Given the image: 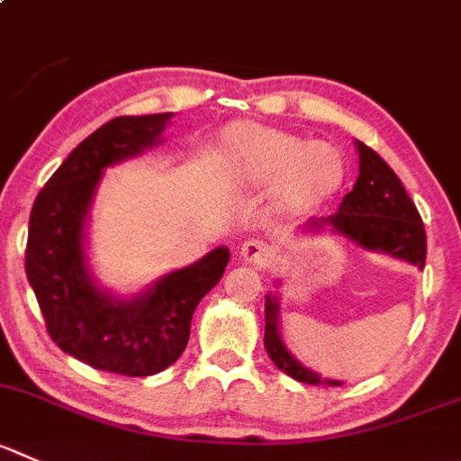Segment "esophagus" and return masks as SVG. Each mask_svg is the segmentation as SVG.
<instances>
[{
	"label": "esophagus",
	"instance_id": "obj_1",
	"mask_svg": "<svg viewBox=\"0 0 461 461\" xmlns=\"http://www.w3.org/2000/svg\"><path fill=\"white\" fill-rule=\"evenodd\" d=\"M240 258H242L247 265L262 269V267H267V262L271 260V251L265 242H260V240H249V242H244L242 247H240Z\"/></svg>",
	"mask_w": 461,
	"mask_h": 461
}]
</instances>
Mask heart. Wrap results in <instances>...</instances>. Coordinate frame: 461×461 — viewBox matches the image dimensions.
<instances>
[{
    "instance_id": "1",
    "label": "heart",
    "mask_w": 461,
    "mask_h": 461,
    "mask_svg": "<svg viewBox=\"0 0 461 461\" xmlns=\"http://www.w3.org/2000/svg\"><path fill=\"white\" fill-rule=\"evenodd\" d=\"M219 158L228 181L247 190L274 187L278 208L294 214L323 208L346 181V162L337 147L249 122L223 131Z\"/></svg>"
}]
</instances>
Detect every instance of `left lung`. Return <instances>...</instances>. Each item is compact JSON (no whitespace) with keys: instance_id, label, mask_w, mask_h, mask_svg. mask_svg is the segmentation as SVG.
Wrapping results in <instances>:
<instances>
[{"instance_id":"8db88e82","label":"left lung","mask_w":461,"mask_h":461,"mask_svg":"<svg viewBox=\"0 0 461 461\" xmlns=\"http://www.w3.org/2000/svg\"><path fill=\"white\" fill-rule=\"evenodd\" d=\"M355 147L359 153L357 183L344 196L337 212L330 217L310 219L303 230L319 233L330 228L362 249L389 253L423 269L425 228L414 201L405 192L401 178L374 149L359 140H355ZM265 348L271 362L289 378L305 384H341L339 380L321 378L289 353L278 330V299L271 294H267L265 301Z\"/></svg>"}]
</instances>
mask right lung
Segmentation results:
<instances>
[{"mask_svg":"<svg viewBox=\"0 0 461 461\" xmlns=\"http://www.w3.org/2000/svg\"><path fill=\"white\" fill-rule=\"evenodd\" d=\"M169 117H115L87 135L38 192L29 217L24 269L50 337L92 369L129 378L153 375L181 357L192 314L230 258L226 247L214 249L133 299H117L92 280L83 242L104 169L160 144Z\"/></svg>","mask_w":461,"mask_h":461,"instance_id":"right-lung-1","label":"right lung"}]
</instances>
